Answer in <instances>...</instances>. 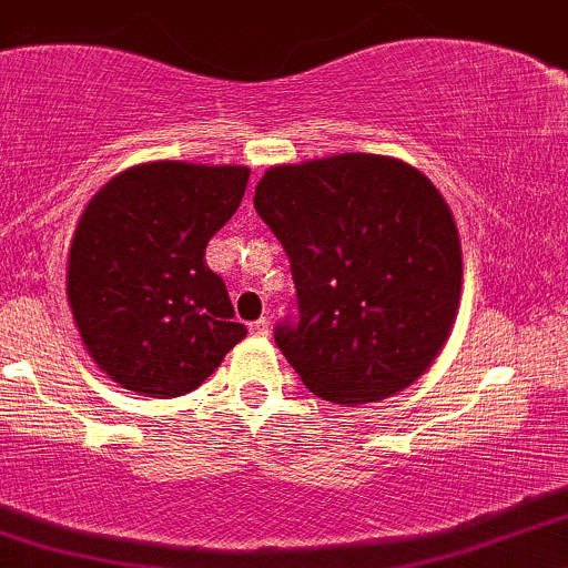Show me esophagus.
Wrapping results in <instances>:
<instances>
[{"label":"esophagus","instance_id":"esophagus-1","mask_svg":"<svg viewBox=\"0 0 568 568\" xmlns=\"http://www.w3.org/2000/svg\"><path fill=\"white\" fill-rule=\"evenodd\" d=\"M247 328H251L253 336H266V334H270V321H264V317H262V321L251 323Z\"/></svg>","mask_w":568,"mask_h":568}]
</instances>
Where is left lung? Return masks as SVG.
<instances>
[{
  "label": "left lung",
  "mask_w": 568,
  "mask_h": 568,
  "mask_svg": "<svg viewBox=\"0 0 568 568\" xmlns=\"http://www.w3.org/2000/svg\"><path fill=\"white\" fill-rule=\"evenodd\" d=\"M253 205L291 258L298 321L275 342L310 393L379 403L433 366L459 312L462 245L425 173L334 154L270 168Z\"/></svg>",
  "instance_id": "left-lung-1"
}]
</instances>
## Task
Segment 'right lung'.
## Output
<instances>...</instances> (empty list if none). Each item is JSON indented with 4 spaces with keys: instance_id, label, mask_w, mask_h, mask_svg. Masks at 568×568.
Segmentation results:
<instances>
[{
    "instance_id": "1",
    "label": "right lung",
    "mask_w": 568,
    "mask_h": 568,
    "mask_svg": "<svg viewBox=\"0 0 568 568\" xmlns=\"http://www.w3.org/2000/svg\"><path fill=\"white\" fill-rule=\"evenodd\" d=\"M247 175L245 165L143 162L98 189L77 221L71 317L98 368L130 393H192L245 338L205 247L243 202Z\"/></svg>"
}]
</instances>
